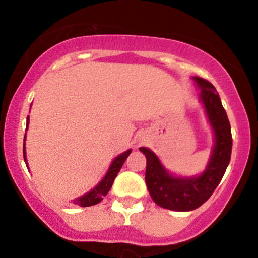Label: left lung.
<instances>
[{"instance_id": "8db88e82", "label": "left lung", "mask_w": 258, "mask_h": 258, "mask_svg": "<svg viewBox=\"0 0 258 258\" xmlns=\"http://www.w3.org/2000/svg\"><path fill=\"white\" fill-rule=\"evenodd\" d=\"M193 79L202 89L200 101L204 105L215 136L207 169L198 177H174L164 169L153 152L146 147L140 148L147 158L146 184L152 199L159 207L174 211H190L204 204L221 181L231 158V126L220 96L208 80L199 77Z\"/></svg>"}]
</instances>
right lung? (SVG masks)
<instances>
[{
    "label": "right lung",
    "instance_id": "right-lung-1",
    "mask_svg": "<svg viewBox=\"0 0 258 258\" xmlns=\"http://www.w3.org/2000/svg\"><path fill=\"white\" fill-rule=\"evenodd\" d=\"M27 126H28V117H27ZM24 140H26V136H24ZM130 153H131V150L126 151L124 153H122L120 156L116 157V158L113 159L112 164H111L110 168H108L106 175H105L104 179H102L96 186H95L93 190L84 194L83 197L74 199L73 200V203L79 205V207L85 208V207H91V205H95L97 204V203L101 202V200L104 199V197H106L107 195L108 190L111 189V186H112L116 175L118 174V172H120L122 165H123L127 157L130 156ZM23 158H24V162H27L26 148H24V145H23Z\"/></svg>",
    "mask_w": 258,
    "mask_h": 258
}]
</instances>
